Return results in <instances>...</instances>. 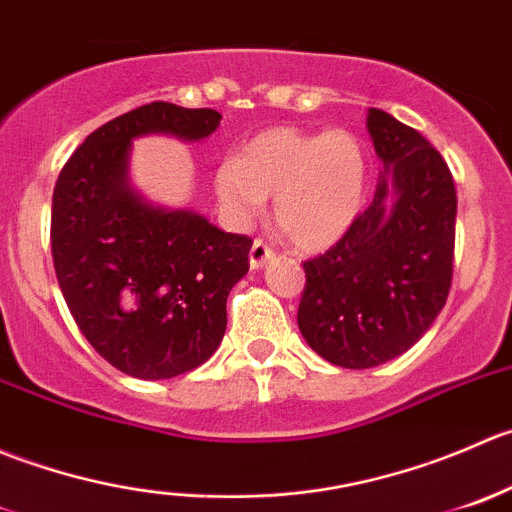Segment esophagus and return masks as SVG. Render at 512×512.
Masks as SVG:
<instances>
[{"instance_id": "1", "label": "esophagus", "mask_w": 512, "mask_h": 512, "mask_svg": "<svg viewBox=\"0 0 512 512\" xmlns=\"http://www.w3.org/2000/svg\"><path fill=\"white\" fill-rule=\"evenodd\" d=\"M273 258V251L268 249L263 241H254V246H251V254H249V263L254 271H258V268L266 266V261H271Z\"/></svg>"}]
</instances>
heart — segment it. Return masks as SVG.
Instances as JSON below:
<instances>
[{
  "label": "heart",
  "instance_id": "obj_1",
  "mask_svg": "<svg viewBox=\"0 0 512 512\" xmlns=\"http://www.w3.org/2000/svg\"><path fill=\"white\" fill-rule=\"evenodd\" d=\"M214 189L221 209L239 224L261 214L273 196V219L288 241L321 251L346 234L361 209L366 151L343 129H271L254 136L239 161H221Z\"/></svg>",
  "mask_w": 512,
  "mask_h": 512
}]
</instances>
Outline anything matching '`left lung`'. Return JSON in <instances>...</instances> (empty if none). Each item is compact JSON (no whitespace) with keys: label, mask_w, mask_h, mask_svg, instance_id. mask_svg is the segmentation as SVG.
<instances>
[{"label":"left lung","mask_w":512,"mask_h":512,"mask_svg":"<svg viewBox=\"0 0 512 512\" xmlns=\"http://www.w3.org/2000/svg\"><path fill=\"white\" fill-rule=\"evenodd\" d=\"M381 159L371 206L336 246L303 263L298 328L341 368H373L406 353L443 311L453 278V176L426 136L368 109Z\"/></svg>","instance_id":"obj_1"}]
</instances>
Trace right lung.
I'll return each mask as SVG.
<instances>
[{"mask_svg":"<svg viewBox=\"0 0 512 512\" xmlns=\"http://www.w3.org/2000/svg\"><path fill=\"white\" fill-rule=\"evenodd\" d=\"M219 124L214 109L139 106L91 131L54 186L59 288L86 341L126 376L161 381L209 361L226 333L229 291L249 273V236L154 204L129 179L134 139L194 144Z\"/></svg>","mask_w":512,"mask_h":512,"instance_id":"obj_1","label":"right lung"}]
</instances>
